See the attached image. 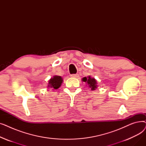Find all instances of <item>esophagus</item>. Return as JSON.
I'll list each match as a JSON object with an SVG mask.
<instances>
[{
  "label": "esophagus",
  "mask_w": 146,
  "mask_h": 146,
  "mask_svg": "<svg viewBox=\"0 0 146 146\" xmlns=\"http://www.w3.org/2000/svg\"><path fill=\"white\" fill-rule=\"evenodd\" d=\"M70 76L72 78H78L79 74H71Z\"/></svg>",
  "instance_id": "obj_1"
}]
</instances>
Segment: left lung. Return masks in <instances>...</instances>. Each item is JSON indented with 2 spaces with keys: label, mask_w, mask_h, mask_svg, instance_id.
Returning a JSON list of instances; mask_svg holds the SVG:
<instances>
[{
  "label": "left lung",
  "mask_w": 146,
  "mask_h": 146,
  "mask_svg": "<svg viewBox=\"0 0 146 146\" xmlns=\"http://www.w3.org/2000/svg\"><path fill=\"white\" fill-rule=\"evenodd\" d=\"M82 81L86 82L88 86L92 90H95L97 87V82L95 78H92L90 77V76H88V77H85L82 79Z\"/></svg>",
  "instance_id": "8db88e82"
}]
</instances>
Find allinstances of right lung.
<instances>
[{
    "label": "right lung",
    "instance_id": "obj_1",
    "mask_svg": "<svg viewBox=\"0 0 146 146\" xmlns=\"http://www.w3.org/2000/svg\"><path fill=\"white\" fill-rule=\"evenodd\" d=\"M63 79L60 76H54L53 78H51L48 81V88L55 90L58 89L63 82Z\"/></svg>",
    "mask_w": 146,
    "mask_h": 146
}]
</instances>
